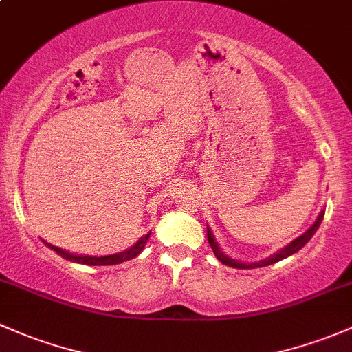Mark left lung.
<instances>
[{"instance_id":"1","label":"left lung","mask_w":352,"mask_h":352,"mask_svg":"<svg viewBox=\"0 0 352 352\" xmlns=\"http://www.w3.org/2000/svg\"><path fill=\"white\" fill-rule=\"evenodd\" d=\"M322 218H324V210L320 211L319 217H317L316 223H314L311 228H309L307 232L304 233V235H300L298 238H296V240L290 241V243L287 245V247H283L282 250H278L277 253H274V255H270V256H268V258H265V260H260V262L241 263V262H238V260L230 258L228 255H225V253H223V252L220 250V247H218L217 240H214L213 233H211L210 228H208V241H210V247H211V250H213L214 255H217V258L220 260L221 263H225V265L233 267V268H258V267H267V265H272V263H275V262H280V260L287 258V256L294 255V253L300 250V248L304 247V245L307 243V241L311 240V238L314 236V233L317 232V228H319V225H320V221H322Z\"/></svg>"}]
</instances>
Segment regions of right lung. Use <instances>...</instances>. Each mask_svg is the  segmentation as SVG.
<instances>
[{
	"label": "right lung",
	"instance_id": "right-lung-1",
	"mask_svg": "<svg viewBox=\"0 0 352 352\" xmlns=\"http://www.w3.org/2000/svg\"><path fill=\"white\" fill-rule=\"evenodd\" d=\"M149 235L151 232L147 233L141 238V240H138V243L132 245L131 248H127V250L120 252V253H114V255H105V256H90V255H77V253H70L67 250H62V248L58 247H54V245L47 243L45 241V245H48V247L52 248V250L58 253L60 256H63V258L70 260V262H77V263H84V265H116V263H122L126 262V260H131L134 258V256H138L139 253L142 252V248H144L146 241L149 240Z\"/></svg>",
	"mask_w": 352,
	"mask_h": 352
}]
</instances>
